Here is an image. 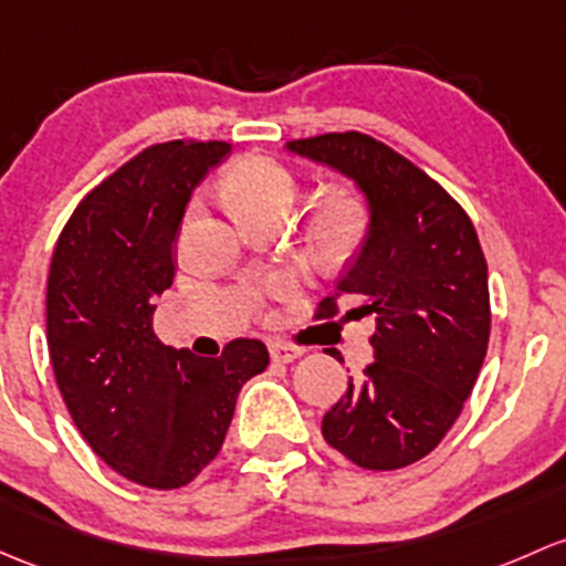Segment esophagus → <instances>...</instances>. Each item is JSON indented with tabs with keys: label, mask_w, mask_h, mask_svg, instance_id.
I'll use <instances>...</instances> for the list:
<instances>
[{
	"label": "esophagus",
	"mask_w": 566,
	"mask_h": 566,
	"mask_svg": "<svg viewBox=\"0 0 566 566\" xmlns=\"http://www.w3.org/2000/svg\"><path fill=\"white\" fill-rule=\"evenodd\" d=\"M303 349L293 347V344H271V360L273 363H293L295 358H301Z\"/></svg>",
	"instance_id": "obj_1"
}]
</instances>
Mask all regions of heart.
Returning <instances> with one entry per match:
<instances>
[{"instance_id": "obj_1", "label": "heart", "mask_w": 566, "mask_h": 566, "mask_svg": "<svg viewBox=\"0 0 566 566\" xmlns=\"http://www.w3.org/2000/svg\"><path fill=\"white\" fill-rule=\"evenodd\" d=\"M224 198L243 219L265 217V213H284L293 208L295 195H298V181L284 165L271 157H247L228 170V176L219 184ZM368 228V208L360 195L349 189L325 195L312 211L314 247L323 254H347L363 241ZM287 279L271 282V293H287Z\"/></svg>"}]
</instances>
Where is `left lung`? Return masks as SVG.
I'll use <instances>...</instances> for the list:
<instances>
[{"instance_id":"1","label":"left lung","mask_w":566,"mask_h":566,"mask_svg":"<svg viewBox=\"0 0 566 566\" xmlns=\"http://www.w3.org/2000/svg\"><path fill=\"white\" fill-rule=\"evenodd\" d=\"M287 151L353 178L366 195L368 230L317 319L358 303L374 317V363L323 418V437L374 472L431 453L461 415L483 368L491 298L488 265L461 206L385 143L363 133L290 140Z\"/></svg>"}]
</instances>
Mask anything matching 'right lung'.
<instances>
[{"instance_id": "add662e5", "label": "right lung", "mask_w": 566, "mask_h": 566, "mask_svg": "<svg viewBox=\"0 0 566 566\" xmlns=\"http://www.w3.org/2000/svg\"><path fill=\"white\" fill-rule=\"evenodd\" d=\"M228 154L224 140L143 148L81 200L48 273V353L75 426L113 472L159 491L217 458L238 390L268 366L258 338L195 358L151 325L189 198Z\"/></svg>"}]
</instances>
